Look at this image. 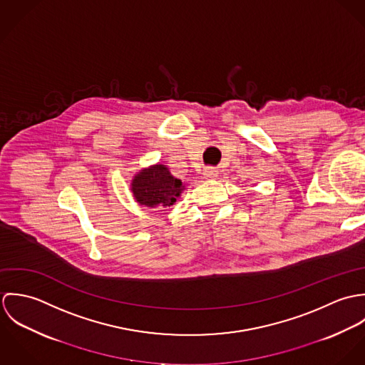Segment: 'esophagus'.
I'll list each match as a JSON object with an SVG mask.
<instances>
[{"label":"esophagus","instance_id":"obj_1","mask_svg":"<svg viewBox=\"0 0 365 365\" xmlns=\"http://www.w3.org/2000/svg\"><path fill=\"white\" fill-rule=\"evenodd\" d=\"M217 174H219L217 168H213V167H208L204 170V177L208 180H215L217 177Z\"/></svg>","mask_w":365,"mask_h":365}]
</instances>
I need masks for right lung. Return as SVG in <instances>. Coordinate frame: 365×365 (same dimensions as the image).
I'll list each match as a JSON object with an SVG mask.
<instances>
[{
	"label": "right lung",
	"instance_id": "1",
	"mask_svg": "<svg viewBox=\"0 0 365 365\" xmlns=\"http://www.w3.org/2000/svg\"><path fill=\"white\" fill-rule=\"evenodd\" d=\"M130 190L138 204L149 208H168L184 191L181 180L171 175L164 164L140 170L132 180Z\"/></svg>",
	"mask_w": 365,
	"mask_h": 365
}]
</instances>
